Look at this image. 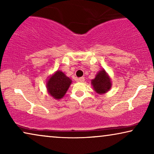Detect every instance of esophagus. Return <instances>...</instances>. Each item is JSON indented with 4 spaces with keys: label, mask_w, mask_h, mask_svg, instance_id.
<instances>
[{
    "label": "esophagus",
    "mask_w": 154,
    "mask_h": 154,
    "mask_svg": "<svg viewBox=\"0 0 154 154\" xmlns=\"http://www.w3.org/2000/svg\"><path fill=\"white\" fill-rule=\"evenodd\" d=\"M78 81H79V82H84V81H85V78H84V77L79 78V79H78Z\"/></svg>",
    "instance_id": "34e87169"
}]
</instances>
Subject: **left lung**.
<instances>
[{"mask_svg":"<svg viewBox=\"0 0 154 154\" xmlns=\"http://www.w3.org/2000/svg\"><path fill=\"white\" fill-rule=\"evenodd\" d=\"M91 84L97 93L104 94L111 88V81L104 69L99 71L95 78L91 81Z\"/></svg>","mask_w":154,"mask_h":154,"instance_id":"1","label":"left lung"}]
</instances>
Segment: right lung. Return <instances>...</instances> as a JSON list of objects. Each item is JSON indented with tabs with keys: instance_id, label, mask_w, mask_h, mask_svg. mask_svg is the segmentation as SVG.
Wrapping results in <instances>:
<instances>
[{
	"instance_id": "right-lung-1",
	"label": "right lung",
	"mask_w": 154,
	"mask_h": 154,
	"mask_svg": "<svg viewBox=\"0 0 154 154\" xmlns=\"http://www.w3.org/2000/svg\"><path fill=\"white\" fill-rule=\"evenodd\" d=\"M71 82L62 71H57L48 79L46 88L50 95L56 100H60L66 94Z\"/></svg>"
}]
</instances>
